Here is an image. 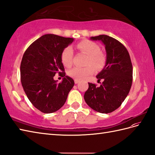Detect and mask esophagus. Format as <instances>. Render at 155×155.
Returning <instances> with one entry per match:
<instances>
[{"label":"esophagus","mask_w":155,"mask_h":155,"mask_svg":"<svg viewBox=\"0 0 155 155\" xmlns=\"http://www.w3.org/2000/svg\"><path fill=\"white\" fill-rule=\"evenodd\" d=\"M79 82H80V81H79L78 80H77V79H74V83L75 84H78Z\"/></svg>","instance_id":"1"}]
</instances>
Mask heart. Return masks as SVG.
I'll return each mask as SVG.
<instances>
[{
  "label": "heart",
  "instance_id": "1",
  "mask_svg": "<svg viewBox=\"0 0 155 155\" xmlns=\"http://www.w3.org/2000/svg\"><path fill=\"white\" fill-rule=\"evenodd\" d=\"M77 48L88 55L86 61L88 66L85 67H76L69 71V75L77 80H84L94 72V67L100 69L104 67L106 62V57L100 52L99 45L95 42L90 40L82 41L77 45ZM73 59V50L71 47L64 48L61 54V60L64 67H69L72 65Z\"/></svg>",
  "mask_w": 155,
  "mask_h": 155
}]
</instances>
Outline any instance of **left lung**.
Returning <instances> with one entry per match:
<instances>
[{"label":"left lung","mask_w":155,"mask_h":155,"mask_svg":"<svg viewBox=\"0 0 155 155\" xmlns=\"http://www.w3.org/2000/svg\"><path fill=\"white\" fill-rule=\"evenodd\" d=\"M91 39L101 41L105 45L106 62L96 76L98 81L103 80L102 84L97 87L95 84L88 83L84 98L94 110L111 113L121 105L131 89L133 67L130 56L121 43L108 35H100Z\"/></svg>","instance_id":"obj_1"}]
</instances>
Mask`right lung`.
Here are the masks:
<instances>
[{
    "instance_id": "add662e5",
    "label": "right lung",
    "mask_w": 155,
    "mask_h": 155,
    "mask_svg": "<svg viewBox=\"0 0 155 155\" xmlns=\"http://www.w3.org/2000/svg\"><path fill=\"white\" fill-rule=\"evenodd\" d=\"M74 41L55 34H45L28 47L21 59L20 78L24 91L33 106L45 114L55 112L65 103L74 82L66 76L61 54ZM64 77L57 84L53 77Z\"/></svg>"
}]
</instances>
